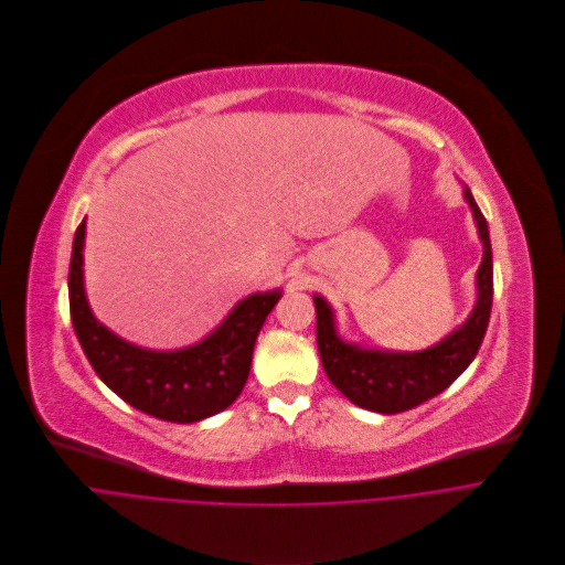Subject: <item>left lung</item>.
<instances>
[{
  "instance_id": "1",
  "label": "left lung",
  "mask_w": 565,
  "mask_h": 565,
  "mask_svg": "<svg viewBox=\"0 0 565 565\" xmlns=\"http://www.w3.org/2000/svg\"><path fill=\"white\" fill-rule=\"evenodd\" d=\"M472 209L483 259L477 270V306L468 321L437 345L422 352H382L345 343L334 332L332 310L315 297L317 348L328 380L359 408L397 415L444 393L477 356L492 308V248L483 213L472 193L463 191Z\"/></svg>"
}]
</instances>
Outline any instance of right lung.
Returning <instances> with one entry per match:
<instances>
[{"label":"right lung","instance_id":"add662e5","mask_svg":"<svg viewBox=\"0 0 565 565\" xmlns=\"http://www.w3.org/2000/svg\"><path fill=\"white\" fill-rule=\"evenodd\" d=\"M86 220L73 242L68 297L75 334L97 377L132 408L172 424H195L226 411L244 391L257 334L281 292L250 295L198 345L157 352L137 348L90 312L84 292Z\"/></svg>","mask_w":565,"mask_h":565}]
</instances>
